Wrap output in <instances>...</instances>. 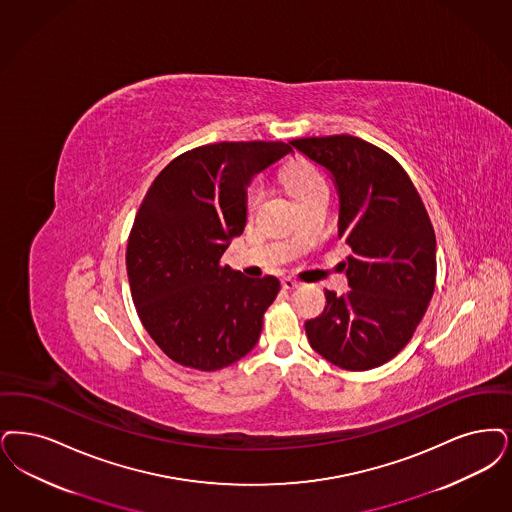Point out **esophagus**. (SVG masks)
<instances>
[{
	"label": "esophagus",
	"instance_id": "34e87169",
	"mask_svg": "<svg viewBox=\"0 0 512 512\" xmlns=\"http://www.w3.org/2000/svg\"><path fill=\"white\" fill-rule=\"evenodd\" d=\"M299 286H301V282H297V280H293V278H284V280H282V287H284V289H297Z\"/></svg>",
	"mask_w": 512,
	"mask_h": 512
}]
</instances>
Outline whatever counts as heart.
Wrapping results in <instances>:
<instances>
[{"mask_svg":"<svg viewBox=\"0 0 512 512\" xmlns=\"http://www.w3.org/2000/svg\"><path fill=\"white\" fill-rule=\"evenodd\" d=\"M282 181H284V186H286L289 196L295 202H299L305 196H310L316 190L328 188L324 175L314 165L310 164V162H305V160H299V162L289 165L286 171H284V175H282ZM263 194H265V186L263 184H249L246 192L247 207L251 209V207L259 204Z\"/></svg>","mask_w":512,"mask_h":512,"instance_id":"1","label":"heart"}]
</instances>
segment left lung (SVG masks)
<instances>
[{
  "mask_svg": "<svg viewBox=\"0 0 512 512\" xmlns=\"http://www.w3.org/2000/svg\"><path fill=\"white\" fill-rule=\"evenodd\" d=\"M291 144L333 175L339 238L350 247L347 295L326 291L308 320V343L328 362L366 371L392 360L421 324L436 286V236L406 169L389 152L352 135Z\"/></svg>",
  "mask_w": 512,
  "mask_h": 512,
  "instance_id": "obj_1",
  "label": "left lung"
}]
</instances>
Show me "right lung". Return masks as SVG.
<instances>
[{
  "label": "right lung",
  "instance_id": "right-lung-1",
  "mask_svg": "<svg viewBox=\"0 0 512 512\" xmlns=\"http://www.w3.org/2000/svg\"><path fill=\"white\" fill-rule=\"evenodd\" d=\"M291 150L274 141L204 144L150 184L125 263L144 329L173 362L217 371L257 345L280 282L246 278L221 257L244 232L247 183Z\"/></svg>",
  "mask_w": 512,
  "mask_h": 512
}]
</instances>
